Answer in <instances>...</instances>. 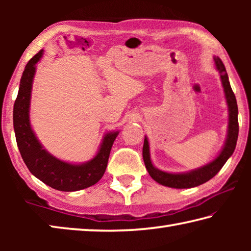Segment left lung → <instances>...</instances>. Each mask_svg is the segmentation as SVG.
<instances>
[{"label":"left lung","mask_w":251,"mask_h":251,"mask_svg":"<svg viewBox=\"0 0 251 251\" xmlns=\"http://www.w3.org/2000/svg\"><path fill=\"white\" fill-rule=\"evenodd\" d=\"M214 59L216 63V67H217V70L220 73V78H222V83L229 109V125L226 144H225L223 151L218 155L217 158L212 160L211 163L207 164L206 166L195 169V171L187 174H169L158 171V169L152 166L150 156V145H148V141L145 137L143 146L144 163H145L146 169L151 177L161 185L173 187V188H192V187L201 185L203 182L208 181L211 179L212 177L217 175L218 172L223 168L225 163H226L229 157L232 155L233 151H235L238 133H239V124H238V106L236 96L231 90L230 83H229L228 79V74L226 72V67H225L223 61L219 57H215Z\"/></svg>","instance_id":"8db88e82"}]
</instances>
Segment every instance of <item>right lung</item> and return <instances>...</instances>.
Masks as SVG:
<instances>
[{
    "mask_svg": "<svg viewBox=\"0 0 251 251\" xmlns=\"http://www.w3.org/2000/svg\"><path fill=\"white\" fill-rule=\"evenodd\" d=\"M43 50L34 55L25 66L21 77L19 94L13 109V124L16 143L28 171L52 188L61 192H76L95 185L106 171L113 143L118 133L104 137L97 155L82 165H72L58 160L43 150L29 125L28 108L35 64L42 57Z\"/></svg>",
    "mask_w": 251,
    "mask_h": 251,
    "instance_id": "add662e5",
    "label": "right lung"
}]
</instances>
